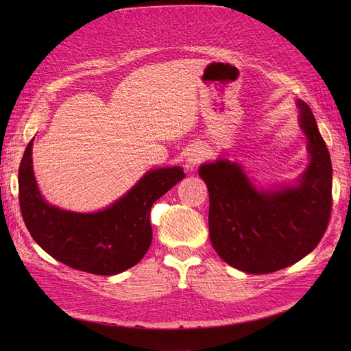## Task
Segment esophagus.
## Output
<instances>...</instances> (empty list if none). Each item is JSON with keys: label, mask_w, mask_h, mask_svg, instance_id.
<instances>
[{"label": "esophagus", "mask_w": 351, "mask_h": 351, "mask_svg": "<svg viewBox=\"0 0 351 351\" xmlns=\"http://www.w3.org/2000/svg\"><path fill=\"white\" fill-rule=\"evenodd\" d=\"M205 158H206V152H205L204 147H202V146H193L192 149L189 151V154H188L186 163H188L189 168L192 169V168H196L199 163L204 162Z\"/></svg>", "instance_id": "1"}]
</instances>
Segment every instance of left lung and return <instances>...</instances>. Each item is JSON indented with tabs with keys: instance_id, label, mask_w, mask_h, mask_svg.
Returning a JSON list of instances; mask_svg holds the SVG:
<instances>
[{
	"instance_id": "1",
	"label": "left lung",
	"mask_w": 351,
	"mask_h": 351,
	"mask_svg": "<svg viewBox=\"0 0 351 351\" xmlns=\"http://www.w3.org/2000/svg\"><path fill=\"white\" fill-rule=\"evenodd\" d=\"M300 126L311 160L299 185L257 191L241 165L205 163L199 176L209 191V236L230 266L252 274L278 271L315 249L327 229L331 196L330 154L310 106L299 101Z\"/></svg>"
}]
</instances>
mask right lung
<instances>
[{"instance_id": "add662e5", "label": "right lung", "mask_w": 351, "mask_h": 351, "mask_svg": "<svg viewBox=\"0 0 351 351\" xmlns=\"http://www.w3.org/2000/svg\"><path fill=\"white\" fill-rule=\"evenodd\" d=\"M32 139L18 169V197L24 223L53 259L92 274L110 276L135 266L152 242L151 208L185 178L182 168L147 172L112 206L97 213H73L49 206L36 188Z\"/></svg>"}]
</instances>
